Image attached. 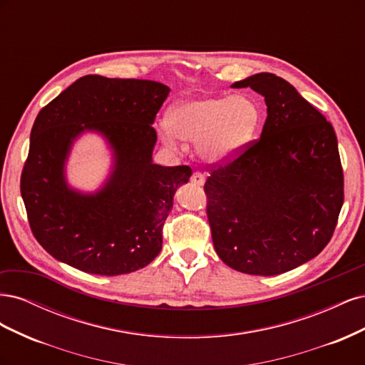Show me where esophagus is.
Returning <instances> with one entry per match:
<instances>
[{"label":"esophagus","mask_w":365,"mask_h":365,"mask_svg":"<svg viewBox=\"0 0 365 365\" xmlns=\"http://www.w3.org/2000/svg\"><path fill=\"white\" fill-rule=\"evenodd\" d=\"M190 181L195 184V185H202L205 182V176L201 173V172H193Z\"/></svg>","instance_id":"esophagus-1"}]
</instances>
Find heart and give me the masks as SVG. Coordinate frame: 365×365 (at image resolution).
Returning <instances> with one entry per match:
<instances>
[{
  "instance_id": "heart-1",
  "label": "heart",
  "mask_w": 365,
  "mask_h": 365,
  "mask_svg": "<svg viewBox=\"0 0 365 365\" xmlns=\"http://www.w3.org/2000/svg\"><path fill=\"white\" fill-rule=\"evenodd\" d=\"M259 105L245 96H204L173 105L165 118L164 141L175 146V137L200 141L197 152L212 164L233 161L247 150L260 126Z\"/></svg>"
}]
</instances>
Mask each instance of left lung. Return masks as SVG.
I'll use <instances>...</instances> for the list:
<instances>
[{"label": "left lung", "mask_w": 365, "mask_h": 365, "mask_svg": "<svg viewBox=\"0 0 365 365\" xmlns=\"http://www.w3.org/2000/svg\"><path fill=\"white\" fill-rule=\"evenodd\" d=\"M262 94L260 138L205 181L213 245L225 264L277 275L318 256L332 237L344 202L332 125L282 77L259 73L231 85Z\"/></svg>", "instance_id": "left-lung-1"}]
</instances>
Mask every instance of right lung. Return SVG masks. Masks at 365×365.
Listing matches in <instances>:
<instances>
[{
  "label": "right lung",
  "instance_id": "obj_1",
  "mask_svg": "<svg viewBox=\"0 0 365 365\" xmlns=\"http://www.w3.org/2000/svg\"><path fill=\"white\" fill-rule=\"evenodd\" d=\"M170 88L140 79L83 76L43 106L30 134L21 195L33 236L54 259L88 274L120 275L158 256L163 225L189 165L152 163V128ZM85 130L106 137L113 172L96 194L64 178L72 143Z\"/></svg>",
  "mask_w": 365,
  "mask_h": 365
}]
</instances>
